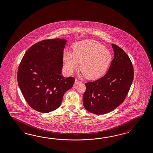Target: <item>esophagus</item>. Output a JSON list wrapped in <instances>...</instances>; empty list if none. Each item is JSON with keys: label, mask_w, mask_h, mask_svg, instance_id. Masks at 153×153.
Wrapping results in <instances>:
<instances>
[{"label": "esophagus", "mask_w": 153, "mask_h": 153, "mask_svg": "<svg viewBox=\"0 0 153 153\" xmlns=\"http://www.w3.org/2000/svg\"><path fill=\"white\" fill-rule=\"evenodd\" d=\"M80 82H80L78 79H75V85H77V84H78L80 83Z\"/></svg>", "instance_id": "esophagus-1"}]
</instances>
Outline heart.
I'll return each instance as SVG.
<instances>
[{"label": "heart", "instance_id": "obj_1", "mask_svg": "<svg viewBox=\"0 0 153 153\" xmlns=\"http://www.w3.org/2000/svg\"><path fill=\"white\" fill-rule=\"evenodd\" d=\"M112 60L110 51L95 40L76 43L73 53L65 52L63 62L68 74H72L80 64V69L86 78L94 80L103 76Z\"/></svg>", "mask_w": 153, "mask_h": 153}]
</instances>
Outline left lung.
I'll list each match as a JSON object with an SVG mask.
<instances>
[{
  "label": "left lung",
  "instance_id": "8db88e82",
  "mask_svg": "<svg viewBox=\"0 0 153 153\" xmlns=\"http://www.w3.org/2000/svg\"><path fill=\"white\" fill-rule=\"evenodd\" d=\"M114 58L106 74L85 83L83 105L92 114H101L114 110L124 101L134 78V69L127 54L112 44Z\"/></svg>",
  "mask_w": 153,
  "mask_h": 153
}]
</instances>
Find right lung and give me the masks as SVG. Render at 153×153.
Returning <instances> with one entry per match:
<instances>
[{
    "instance_id": "1",
    "label": "right lung",
    "mask_w": 153,
    "mask_h": 153,
    "mask_svg": "<svg viewBox=\"0 0 153 153\" xmlns=\"http://www.w3.org/2000/svg\"><path fill=\"white\" fill-rule=\"evenodd\" d=\"M67 40L45 39L25 52L18 71V85L29 106L42 113L60 106L64 93L75 78L62 76L63 50Z\"/></svg>"
}]
</instances>
